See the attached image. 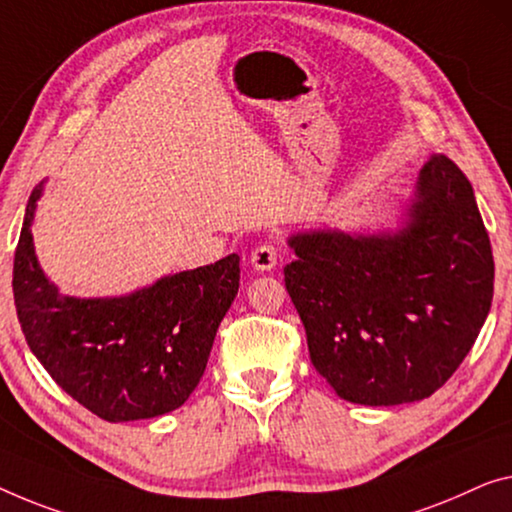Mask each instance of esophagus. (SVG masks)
I'll return each instance as SVG.
<instances>
[{
  "mask_svg": "<svg viewBox=\"0 0 512 512\" xmlns=\"http://www.w3.org/2000/svg\"><path fill=\"white\" fill-rule=\"evenodd\" d=\"M250 264L255 271H271L278 264V248L273 243H259L250 255Z\"/></svg>",
  "mask_w": 512,
  "mask_h": 512,
  "instance_id": "34e87169",
  "label": "esophagus"
}]
</instances>
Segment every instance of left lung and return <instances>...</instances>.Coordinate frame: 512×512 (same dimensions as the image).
I'll return each mask as SVG.
<instances>
[{"label":"left lung","instance_id":"1","mask_svg":"<svg viewBox=\"0 0 512 512\" xmlns=\"http://www.w3.org/2000/svg\"><path fill=\"white\" fill-rule=\"evenodd\" d=\"M287 243L296 259L285 266V287L310 361L347 402L430 398L490 312V236L469 179L441 154L423 165L398 227L310 230Z\"/></svg>","mask_w":512,"mask_h":512}]
</instances>
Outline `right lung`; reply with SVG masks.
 Returning a JSON list of instances; mask_svg holds the SVG:
<instances>
[{"label":"right lung","mask_w":512,"mask_h":512,"mask_svg":"<svg viewBox=\"0 0 512 512\" xmlns=\"http://www.w3.org/2000/svg\"><path fill=\"white\" fill-rule=\"evenodd\" d=\"M32 190L13 262V299L25 340L48 375L110 423L179 409L200 384L213 338L239 292V255L163 276L124 296H66L45 276Z\"/></svg>","instance_id":"1"}]
</instances>
